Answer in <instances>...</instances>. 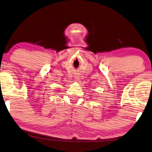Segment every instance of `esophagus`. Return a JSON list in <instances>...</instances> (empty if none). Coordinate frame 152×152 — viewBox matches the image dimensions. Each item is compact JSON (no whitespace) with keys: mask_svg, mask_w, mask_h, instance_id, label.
Returning <instances> with one entry per match:
<instances>
[{"mask_svg":"<svg viewBox=\"0 0 152 152\" xmlns=\"http://www.w3.org/2000/svg\"><path fill=\"white\" fill-rule=\"evenodd\" d=\"M75 80H76L77 81V80H80V77H79L78 76H75Z\"/></svg>","mask_w":152,"mask_h":152,"instance_id":"1","label":"esophagus"}]
</instances>
